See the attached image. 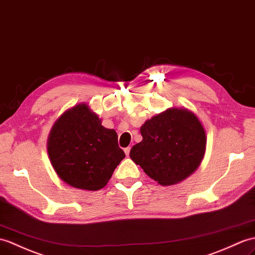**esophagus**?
Wrapping results in <instances>:
<instances>
[{
	"mask_svg": "<svg viewBox=\"0 0 255 255\" xmlns=\"http://www.w3.org/2000/svg\"><path fill=\"white\" fill-rule=\"evenodd\" d=\"M124 151H125V154L128 156V155H129V153H130V146L125 147V149H124Z\"/></svg>",
	"mask_w": 255,
	"mask_h": 255,
	"instance_id": "1",
	"label": "esophagus"
}]
</instances>
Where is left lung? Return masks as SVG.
Here are the masks:
<instances>
[{
  "label": "left lung",
  "mask_w": 255,
  "mask_h": 255,
  "mask_svg": "<svg viewBox=\"0 0 255 255\" xmlns=\"http://www.w3.org/2000/svg\"><path fill=\"white\" fill-rule=\"evenodd\" d=\"M140 132L142 141L131 147L129 155L162 186L186 179L204 156V128L186 109H168L153 116L141 126Z\"/></svg>",
  "instance_id": "1"
}]
</instances>
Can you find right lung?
Returning a JSON list of instances; mask_svg holds the SVG:
<instances>
[{"instance_id": "1", "label": "right lung", "mask_w": 255, "mask_h": 255, "mask_svg": "<svg viewBox=\"0 0 255 255\" xmlns=\"http://www.w3.org/2000/svg\"><path fill=\"white\" fill-rule=\"evenodd\" d=\"M101 123L87 104H78L65 112L52 127L47 153L56 174L69 186L100 190L125 157L115 130Z\"/></svg>"}]
</instances>
